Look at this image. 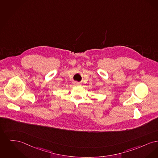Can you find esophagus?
<instances>
[{"label":"esophagus","instance_id":"34e87169","mask_svg":"<svg viewBox=\"0 0 158 158\" xmlns=\"http://www.w3.org/2000/svg\"><path fill=\"white\" fill-rule=\"evenodd\" d=\"M74 84H75V85H81L80 83H79V82H74Z\"/></svg>","mask_w":158,"mask_h":158}]
</instances>
